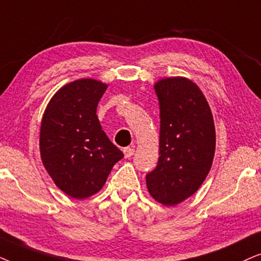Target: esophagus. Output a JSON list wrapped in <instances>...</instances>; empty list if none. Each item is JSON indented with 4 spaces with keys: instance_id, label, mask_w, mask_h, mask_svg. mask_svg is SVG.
Returning a JSON list of instances; mask_svg holds the SVG:
<instances>
[{
    "instance_id": "obj_1",
    "label": "esophagus",
    "mask_w": 261,
    "mask_h": 261,
    "mask_svg": "<svg viewBox=\"0 0 261 261\" xmlns=\"http://www.w3.org/2000/svg\"><path fill=\"white\" fill-rule=\"evenodd\" d=\"M134 154H135V149L133 147L124 148V155H125V158H126V159L131 158V156H133Z\"/></svg>"
}]
</instances>
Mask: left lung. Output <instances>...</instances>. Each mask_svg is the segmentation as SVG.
Masks as SVG:
<instances>
[{
	"instance_id": "left-lung-1",
	"label": "left lung",
	"mask_w": 261,
	"mask_h": 261,
	"mask_svg": "<svg viewBox=\"0 0 261 261\" xmlns=\"http://www.w3.org/2000/svg\"><path fill=\"white\" fill-rule=\"evenodd\" d=\"M160 106V158L147 174L151 197L173 206L196 192L215 155L214 118L196 83L184 77L155 85Z\"/></svg>"
}]
</instances>
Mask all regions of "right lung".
I'll list each match as a JSON object with an SVG mask.
<instances>
[{"label": "right lung", "mask_w": 261, "mask_h": 261, "mask_svg": "<svg viewBox=\"0 0 261 261\" xmlns=\"http://www.w3.org/2000/svg\"><path fill=\"white\" fill-rule=\"evenodd\" d=\"M106 88L90 79L69 83L54 95L41 120V161L56 185L76 199L99 192L124 158L96 116Z\"/></svg>", "instance_id": "obj_1"}]
</instances>
